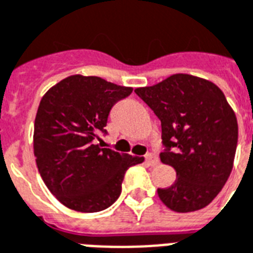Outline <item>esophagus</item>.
<instances>
[{
    "instance_id": "obj_1",
    "label": "esophagus",
    "mask_w": 253,
    "mask_h": 253,
    "mask_svg": "<svg viewBox=\"0 0 253 253\" xmlns=\"http://www.w3.org/2000/svg\"><path fill=\"white\" fill-rule=\"evenodd\" d=\"M145 162H146L148 165H152V166L157 165L158 157L154 153H148L146 156H145Z\"/></svg>"
}]
</instances>
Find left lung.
I'll list each match as a JSON object with an SVG mask.
<instances>
[{
  "label": "left lung",
  "instance_id": "obj_1",
  "mask_svg": "<svg viewBox=\"0 0 253 253\" xmlns=\"http://www.w3.org/2000/svg\"><path fill=\"white\" fill-rule=\"evenodd\" d=\"M161 121V161L177 179L158 197L170 210L190 212L212 202L230 177L238 145V121L218 85L175 74L134 89Z\"/></svg>",
  "mask_w": 253,
  "mask_h": 253
}]
</instances>
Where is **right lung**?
Masks as SVG:
<instances>
[{
    "instance_id": "1",
    "label": "right lung",
    "mask_w": 253,
    "mask_h": 253,
    "mask_svg": "<svg viewBox=\"0 0 253 253\" xmlns=\"http://www.w3.org/2000/svg\"><path fill=\"white\" fill-rule=\"evenodd\" d=\"M130 87L97 78L68 76L39 103L34 124V156L48 190L68 209L97 212L121 194L125 171L142 158L95 144L111 109L132 93Z\"/></svg>"
}]
</instances>
